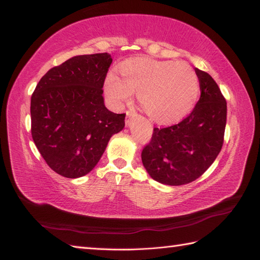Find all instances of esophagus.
<instances>
[{
	"label": "esophagus",
	"mask_w": 260,
	"mask_h": 260,
	"mask_svg": "<svg viewBox=\"0 0 260 260\" xmlns=\"http://www.w3.org/2000/svg\"><path fill=\"white\" fill-rule=\"evenodd\" d=\"M126 115H127V123H128V121H129L132 118L135 117L136 113H135V112H131V110H128V112L126 113Z\"/></svg>",
	"instance_id": "esophagus-1"
}]
</instances>
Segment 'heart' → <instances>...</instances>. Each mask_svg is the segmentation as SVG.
Listing matches in <instances>:
<instances>
[{"mask_svg": "<svg viewBox=\"0 0 260 260\" xmlns=\"http://www.w3.org/2000/svg\"><path fill=\"white\" fill-rule=\"evenodd\" d=\"M120 78L108 74L105 91L116 105L137 92L143 110L154 121L170 124L189 114L199 96V79L190 66L173 60L139 58L119 67Z\"/></svg>", "mask_w": 260, "mask_h": 260, "instance_id": "b5f03b06", "label": "heart"}]
</instances>
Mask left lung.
<instances>
[{
    "label": "left lung",
    "mask_w": 260,
    "mask_h": 260,
    "mask_svg": "<svg viewBox=\"0 0 260 260\" xmlns=\"http://www.w3.org/2000/svg\"><path fill=\"white\" fill-rule=\"evenodd\" d=\"M194 70L201 90L196 107L179 124L154 127L142 151L143 165L159 183L182 185L200 178L223 145L227 102L211 76Z\"/></svg>",
    "instance_id": "8db88e82"
}]
</instances>
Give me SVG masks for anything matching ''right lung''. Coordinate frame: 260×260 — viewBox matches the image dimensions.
Listing matches in <instances>:
<instances>
[{"instance_id":"1","label":"right lung","mask_w":260,"mask_h":260,"mask_svg":"<svg viewBox=\"0 0 260 260\" xmlns=\"http://www.w3.org/2000/svg\"><path fill=\"white\" fill-rule=\"evenodd\" d=\"M113 59L82 54L53 67L31 96V134L49 168L64 178L96 167L108 141L125 126L126 114L110 112L103 87Z\"/></svg>"}]
</instances>
